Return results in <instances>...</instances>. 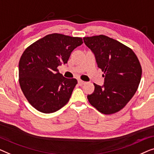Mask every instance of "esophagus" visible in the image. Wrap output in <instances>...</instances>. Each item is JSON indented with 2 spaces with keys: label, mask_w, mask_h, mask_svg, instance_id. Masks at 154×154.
<instances>
[{
  "label": "esophagus",
  "mask_w": 154,
  "mask_h": 154,
  "mask_svg": "<svg viewBox=\"0 0 154 154\" xmlns=\"http://www.w3.org/2000/svg\"><path fill=\"white\" fill-rule=\"evenodd\" d=\"M84 84H85V82L82 81V80H81V79H79V80H78V84H79V86H82V85H84Z\"/></svg>",
  "instance_id": "esophagus-1"
}]
</instances>
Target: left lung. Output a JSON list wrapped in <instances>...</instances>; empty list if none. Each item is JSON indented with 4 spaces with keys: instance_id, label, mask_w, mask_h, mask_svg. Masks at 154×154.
I'll use <instances>...</instances> for the list:
<instances>
[{
    "instance_id": "1",
    "label": "left lung",
    "mask_w": 154,
    "mask_h": 154,
    "mask_svg": "<svg viewBox=\"0 0 154 154\" xmlns=\"http://www.w3.org/2000/svg\"><path fill=\"white\" fill-rule=\"evenodd\" d=\"M83 40L105 77L103 86L94 84V93L87 96L88 102L101 113H116L137 91L142 77L139 60L131 49L107 36L100 35Z\"/></svg>"
}]
</instances>
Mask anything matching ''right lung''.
<instances>
[{
	"label": "right lung",
	"mask_w": 154,
	"mask_h": 154,
	"mask_svg": "<svg viewBox=\"0 0 154 154\" xmlns=\"http://www.w3.org/2000/svg\"><path fill=\"white\" fill-rule=\"evenodd\" d=\"M83 43L81 38L53 33L26 49L19 63V84L29 103L43 113L58 111L69 101L76 79H68L57 68Z\"/></svg>",
	"instance_id": "add662e5"
}]
</instances>
